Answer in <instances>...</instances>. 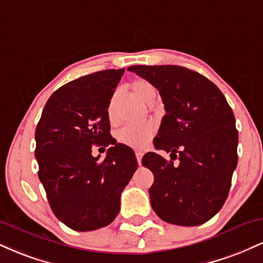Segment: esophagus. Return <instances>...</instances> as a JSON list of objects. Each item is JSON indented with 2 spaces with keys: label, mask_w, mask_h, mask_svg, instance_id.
<instances>
[{
  "label": "esophagus",
  "mask_w": 263,
  "mask_h": 263,
  "mask_svg": "<svg viewBox=\"0 0 263 263\" xmlns=\"http://www.w3.org/2000/svg\"><path fill=\"white\" fill-rule=\"evenodd\" d=\"M142 157H143V153H142L141 151H136V158H137V162L140 165L142 163Z\"/></svg>",
  "instance_id": "esophagus-1"
}]
</instances>
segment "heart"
<instances>
[{
	"label": "heart",
	"mask_w": 263,
	"mask_h": 263,
	"mask_svg": "<svg viewBox=\"0 0 263 263\" xmlns=\"http://www.w3.org/2000/svg\"><path fill=\"white\" fill-rule=\"evenodd\" d=\"M131 90L140 100L146 104L152 105L157 99V91L155 86L149 81L144 79H137L131 84ZM119 91H114L110 96L106 107V115L111 123L116 122V100ZM156 132V126L152 122H142L136 125H126L116 132V140L120 143L132 147L136 149H143L149 144L153 135Z\"/></svg>",
	"instance_id": "heart-1"
}]
</instances>
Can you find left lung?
Masks as SVG:
<instances>
[{
	"mask_svg": "<svg viewBox=\"0 0 263 263\" xmlns=\"http://www.w3.org/2000/svg\"><path fill=\"white\" fill-rule=\"evenodd\" d=\"M127 70L149 81L164 104L153 143L171 153L172 161L156 152L142 158L155 176L151 205L170 224H204L224 205L237 165L234 112L219 87L194 70L178 65H132Z\"/></svg>",
	"mask_w": 263,
	"mask_h": 263,
	"instance_id": "1",
	"label": "left lung"
}]
</instances>
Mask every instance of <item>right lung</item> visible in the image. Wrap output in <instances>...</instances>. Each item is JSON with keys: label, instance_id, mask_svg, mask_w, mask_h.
Masks as SVG:
<instances>
[{"label": "right lung", "instance_id": "add662e5", "mask_svg": "<svg viewBox=\"0 0 263 263\" xmlns=\"http://www.w3.org/2000/svg\"><path fill=\"white\" fill-rule=\"evenodd\" d=\"M125 69L70 81L48 99L35 128L38 177L54 215L75 231L114 221L120 198L137 170L135 152L110 135L106 107ZM92 145H111L105 160Z\"/></svg>", "mask_w": 263, "mask_h": 263}]
</instances>
